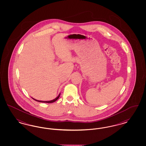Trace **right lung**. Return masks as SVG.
Instances as JSON below:
<instances>
[{
    "label": "right lung",
    "instance_id": "right-lung-1",
    "mask_svg": "<svg viewBox=\"0 0 146 146\" xmlns=\"http://www.w3.org/2000/svg\"><path fill=\"white\" fill-rule=\"evenodd\" d=\"M60 94H60L58 95V96L57 97H56L55 99H54V100H51V101H39V100H35V98H32L35 101H37V102H42V103H49V104H51V103H53V102H55L56 101H57V100H58V98L60 97Z\"/></svg>",
    "mask_w": 146,
    "mask_h": 146
}]
</instances>
